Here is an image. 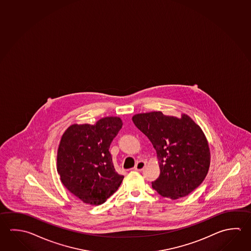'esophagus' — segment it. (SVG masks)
<instances>
[{"label": "esophagus", "mask_w": 251, "mask_h": 251, "mask_svg": "<svg viewBox=\"0 0 251 251\" xmlns=\"http://www.w3.org/2000/svg\"><path fill=\"white\" fill-rule=\"evenodd\" d=\"M145 167V161H143V160H140V161H137L136 164V166L134 167V169L136 170V171H142Z\"/></svg>", "instance_id": "esophagus-1"}]
</instances>
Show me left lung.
<instances>
[{"label": "left lung", "mask_w": 251, "mask_h": 251, "mask_svg": "<svg viewBox=\"0 0 251 251\" xmlns=\"http://www.w3.org/2000/svg\"><path fill=\"white\" fill-rule=\"evenodd\" d=\"M132 121L156 150L160 175L151 182L160 196L173 200L191 193L206 177L211 153L201 127L187 115L137 114Z\"/></svg>", "instance_id": "obj_1"}]
</instances>
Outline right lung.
<instances>
[{
    "instance_id": "1",
    "label": "right lung",
    "mask_w": 251,
    "mask_h": 251,
    "mask_svg": "<svg viewBox=\"0 0 251 251\" xmlns=\"http://www.w3.org/2000/svg\"><path fill=\"white\" fill-rule=\"evenodd\" d=\"M123 127L119 117L96 124H73L62 135L57 172L62 184L85 203L100 205L118 189L124 176L115 171L109 148Z\"/></svg>"
}]
</instances>
